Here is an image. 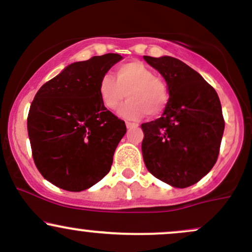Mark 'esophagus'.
Listing matches in <instances>:
<instances>
[{"label":"esophagus","mask_w":252,"mask_h":252,"mask_svg":"<svg viewBox=\"0 0 252 252\" xmlns=\"http://www.w3.org/2000/svg\"><path fill=\"white\" fill-rule=\"evenodd\" d=\"M126 128H128V129H134V128H137V126H138V124H137V123L126 122Z\"/></svg>","instance_id":"1"}]
</instances>
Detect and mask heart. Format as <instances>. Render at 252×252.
Listing matches in <instances>:
<instances>
[{"instance_id":"1","label":"heart","mask_w":252,"mask_h":252,"mask_svg":"<svg viewBox=\"0 0 252 252\" xmlns=\"http://www.w3.org/2000/svg\"><path fill=\"white\" fill-rule=\"evenodd\" d=\"M98 94L110 111H115L128 97V102L120 109L121 116L128 120H138L146 114L150 117L160 116L169 102L166 82L141 62L118 66L116 79L104 74L98 84Z\"/></svg>"}]
</instances>
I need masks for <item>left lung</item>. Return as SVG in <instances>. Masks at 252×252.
I'll use <instances>...</instances> for the list:
<instances>
[{
	"mask_svg": "<svg viewBox=\"0 0 252 252\" xmlns=\"http://www.w3.org/2000/svg\"><path fill=\"white\" fill-rule=\"evenodd\" d=\"M143 58L169 90L162 116L141 126L144 163L158 180L179 189L192 186L218 158L225 128L220 100L198 72L179 59Z\"/></svg>",
	"mask_w": 252,
	"mask_h": 252,
	"instance_id": "8db88e82",
	"label": "left lung"
}]
</instances>
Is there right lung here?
Listing matches in <instances>:
<instances>
[{
    "instance_id": "right-lung-1",
    "label": "right lung",
    "mask_w": 252,
    "mask_h": 252,
    "mask_svg": "<svg viewBox=\"0 0 252 252\" xmlns=\"http://www.w3.org/2000/svg\"><path fill=\"white\" fill-rule=\"evenodd\" d=\"M121 59L108 53L71 63L43 84L31 104L27 128L34 163L59 189L80 192L110 172L126 126L103 105L98 84Z\"/></svg>"
}]
</instances>
